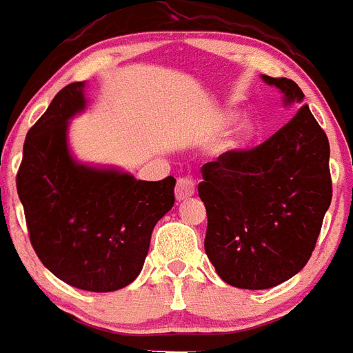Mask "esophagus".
<instances>
[{"mask_svg":"<svg viewBox=\"0 0 353 353\" xmlns=\"http://www.w3.org/2000/svg\"><path fill=\"white\" fill-rule=\"evenodd\" d=\"M194 189H196V182H194L193 176L189 174H182L176 180V188H174V194L179 200H183V198H189L194 194Z\"/></svg>","mask_w":353,"mask_h":353,"instance_id":"obj_1","label":"esophagus"}]
</instances>
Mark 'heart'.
Masks as SVG:
<instances>
[{
	"label": "heart",
	"instance_id": "b5f03b06",
	"mask_svg": "<svg viewBox=\"0 0 353 353\" xmlns=\"http://www.w3.org/2000/svg\"><path fill=\"white\" fill-rule=\"evenodd\" d=\"M250 133H252V124L250 122H243L238 130H236V135L234 139L231 141V145H238L241 144V142L245 141V139H249Z\"/></svg>",
	"mask_w": 353,
	"mask_h": 353
}]
</instances>
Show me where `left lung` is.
<instances>
[{
  "mask_svg": "<svg viewBox=\"0 0 353 353\" xmlns=\"http://www.w3.org/2000/svg\"><path fill=\"white\" fill-rule=\"evenodd\" d=\"M263 81L285 93V103H303L290 79ZM328 159L327 133L303 104L263 144L225 151L202 165L203 245L225 283L263 290L307 265L332 202Z\"/></svg>",
  "mask_w": 353,
  "mask_h": 353,
  "instance_id": "1",
  "label": "left lung"
}]
</instances>
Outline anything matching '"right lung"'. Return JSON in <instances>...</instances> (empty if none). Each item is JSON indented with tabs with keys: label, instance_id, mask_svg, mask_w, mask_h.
I'll return each instance as SVG.
<instances>
[{
	"label": "right lung",
	"instance_id": "right-lung-1",
	"mask_svg": "<svg viewBox=\"0 0 353 353\" xmlns=\"http://www.w3.org/2000/svg\"><path fill=\"white\" fill-rule=\"evenodd\" d=\"M83 88L65 86L28 130L16 185L41 263L72 287L112 292L141 274L153 227L173 208L176 180L145 182L77 164L66 128L86 104Z\"/></svg>",
	"mask_w": 353,
	"mask_h": 353
}]
</instances>
